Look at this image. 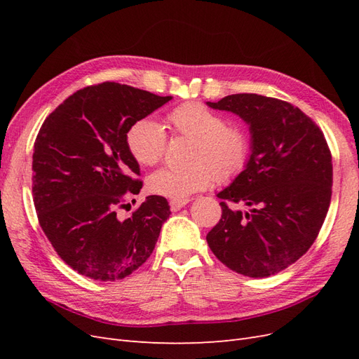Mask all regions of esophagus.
<instances>
[{
    "label": "esophagus",
    "mask_w": 359,
    "mask_h": 359,
    "mask_svg": "<svg viewBox=\"0 0 359 359\" xmlns=\"http://www.w3.org/2000/svg\"><path fill=\"white\" fill-rule=\"evenodd\" d=\"M189 203V201L187 199H182V201H175V199H172L170 202H169V205H170V210L173 211V212H177V211H180L182 206H186Z\"/></svg>",
    "instance_id": "esophagus-1"
}]
</instances>
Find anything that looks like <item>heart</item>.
Instances as JSON below:
<instances>
[{
	"label": "heart",
	"mask_w": 359,
	"mask_h": 359,
	"mask_svg": "<svg viewBox=\"0 0 359 359\" xmlns=\"http://www.w3.org/2000/svg\"><path fill=\"white\" fill-rule=\"evenodd\" d=\"M175 133L193 137L189 160L184 168H161L147 180L148 190L157 196L182 201L210 187L215 178H233L248 157V136L241 127L226 126L224 118L205 104L189 102L168 115ZM130 154L140 165L151 166L165 154L166 132L153 118H140L127 130Z\"/></svg>",
	"instance_id": "obj_1"
}]
</instances>
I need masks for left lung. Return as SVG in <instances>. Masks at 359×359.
<instances>
[{
    "label": "left lung",
    "mask_w": 359,
    "mask_h": 359,
    "mask_svg": "<svg viewBox=\"0 0 359 359\" xmlns=\"http://www.w3.org/2000/svg\"><path fill=\"white\" fill-rule=\"evenodd\" d=\"M240 116L250 130L244 170L217 193L222 219L206 235L215 257L238 274L274 276L307 252L327 217L332 157L320 128L273 97L232 94L206 102Z\"/></svg>",
    "instance_id": "left-lung-1"
}]
</instances>
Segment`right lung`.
Masks as SVG:
<instances>
[{
    "mask_svg": "<svg viewBox=\"0 0 359 359\" xmlns=\"http://www.w3.org/2000/svg\"><path fill=\"white\" fill-rule=\"evenodd\" d=\"M172 100L116 82L86 86L43 123L32 154V194L43 232L79 274L115 281L153 253L169 203L148 196L126 220L116 210L142 189L127 130Z\"/></svg>",
    "mask_w": 359,
    "mask_h": 359,
    "instance_id": "add662e5",
    "label": "right lung"
}]
</instances>
